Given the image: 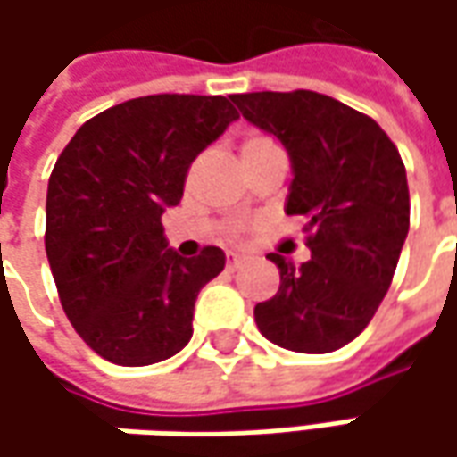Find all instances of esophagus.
I'll return each instance as SVG.
<instances>
[{"instance_id": "1", "label": "esophagus", "mask_w": 457, "mask_h": 457, "mask_svg": "<svg viewBox=\"0 0 457 457\" xmlns=\"http://www.w3.org/2000/svg\"><path fill=\"white\" fill-rule=\"evenodd\" d=\"M246 262H249L246 256L228 254V256H226V270H228V272H237V270H241V267H244Z\"/></svg>"}]
</instances>
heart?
<instances>
[{"instance_id":"obj_1","label":"heart","mask_w":457,"mask_h":457,"mask_svg":"<svg viewBox=\"0 0 457 457\" xmlns=\"http://www.w3.org/2000/svg\"><path fill=\"white\" fill-rule=\"evenodd\" d=\"M270 147H277V145H274L270 137H264V134L246 137V139H244V145H241V157H246V154H254V152L270 150Z\"/></svg>"}]
</instances>
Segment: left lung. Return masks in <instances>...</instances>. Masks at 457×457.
Wrapping results in <instances>:
<instances>
[{"instance_id": "8db88e82", "label": "left lung", "mask_w": 457, "mask_h": 457, "mask_svg": "<svg viewBox=\"0 0 457 457\" xmlns=\"http://www.w3.org/2000/svg\"><path fill=\"white\" fill-rule=\"evenodd\" d=\"M246 121L274 134L292 162L285 211L305 216L310 262L267 254L279 290L254 307L267 341L330 353L374 318L410 231V187L395 142L371 116L315 91L234 94Z\"/></svg>"}]
</instances>
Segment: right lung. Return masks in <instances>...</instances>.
Here are the masks:
<instances>
[{"label": "right lung", "instance_id": "add662e5", "mask_svg": "<svg viewBox=\"0 0 457 457\" xmlns=\"http://www.w3.org/2000/svg\"><path fill=\"white\" fill-rule=\"evenodd\" d=\"M237 119L223 96L132 98L88 119L61 152L45 252L68 320L101 359L150 366L190 341L195 297L226 254L180 256L162 213L183 198L193 160Z\"/></svg>", "mask_w": 457, "mask_h": 457}]
</instances>
